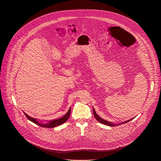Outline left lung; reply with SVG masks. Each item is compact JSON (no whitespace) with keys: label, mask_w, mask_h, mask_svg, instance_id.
<instances>
[{"label":"left lung","mask_w":161,"mask_h":161,"mask_svg":"<svg viewBox=\"0 0 161 161\" xmlns=\"http://www.w3.org/2000/svg\"><path fill=\"white\" fill-rule=\"evenodd\" d=\"M93 113L94 117L95 118V119H96L98 122L101 123L102 124H103V125H108V126H117V125H122V124H124V123H126L129 122L130 121L132 120L133 119H134V118H133L132 119H129V120H128V121H125V122H123V123H120V124H114V123H113L109 122V121H106V120L102 119V118H100L99 116H98L97 114L96 113V112H95V109H94L93 108Z\"/></svg>","instance_id":"obj_1"}]
</instances>
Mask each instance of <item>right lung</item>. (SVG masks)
<instances>
[{
	"mask_svg": "<svg viewBox=\"0 0 161 161\" xmlns=\"http://www.w3.org/2000/svg\"><path fill=\"white\" fill-rule=\"evenodd\" d=\"M70 113H71V108H69V109L68 110L67 113L64 116H63L62 118L57 119H53V120H51V121H47V123H43V122H41L40 121H39V120H38V119H36L35 118L30 117V116H28V114H26L24 112V114H25L26 118L30 121H31V122H33V123H35V124H36V125H37L38 126H40L44 127V128H54L56 126H59V125L63 124L69 118Z\"/></svg>",
	"mask_w": 161,
	"mask_h": 161,
	"instance_id": "obj_1",
	"label": "right lung"
}]
</instances>
